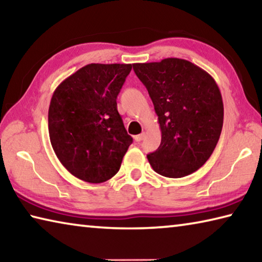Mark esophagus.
<instances>
[{
	"instance_id": "1",
	"label": "esophagus",
	"mask_w": 262,
	"mask_h": 262,
	"mask_svg": "<svg viewBox=\"0 0 262 262\" xmlns=\"http://www.w3.org/2000/svg\"><path fill=\"white\" fill-rule=\"evenodd\" d=\"M143 137H144V133H141V134L136 135V136L134 137V139H135L136 142H141L142 140H143Z\"/></svg>"
}]
</instances>
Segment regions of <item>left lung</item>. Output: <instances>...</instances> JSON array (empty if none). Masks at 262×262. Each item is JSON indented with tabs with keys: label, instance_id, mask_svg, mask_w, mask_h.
<instances>
[{
	"label": "left lung",
	"instance_id": "8db88e82",
	"mask_svg": "<svg viewBox=\"0 0 262 262\" xmlns=\"http://www.w3.org/2000/svg\"><path fill=\"white\" fill-rule=\"evenodd\" d=\"M133 69L147 88L162 132L161 145L147 156L150 165L167 178L193 173L211 156L223 127V100L215 79L177 57L134 63Z\"/></svg>",
	"mask_w": 262,
	"mask_h": 262
}]
</instances>
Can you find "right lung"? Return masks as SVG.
Listing matches in <instances>:
<instances>
[{"instance_id": "1", "label": "right lung", "mask_w": 262, "mask_h": 262, "mask_svg": "<svg viewBox=\"0 0 262 262\" xmlns=\"http://www.w3.org/2000/svg\"><path fill=\"white\" fill-rule=\"evenodd\" d=\"M132 64L91 63L55 89L48 132L62 165L76 178L99 184L117 174L133 143L118 112L117 97Z\"/></svg>"}]
</instances>
